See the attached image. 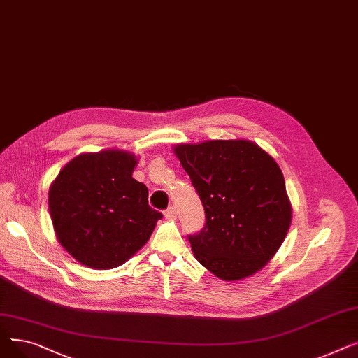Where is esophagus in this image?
<instances>
[{
	"instance_id": "esophagus-1",
	"label": "esophagus",
	"mask_w": 358,
	"mask_h": 358,
	"mask_svg": "<svg viewBox=\"0 0 358 358\" xmlns=\"http://www.w3.org/2000/svg\"><path fill=\"white\" fill-rule=\"evenodd\" d=\"M164 216L166 219H176L177 217V212L174 208H168L165 212H164Z\"/></svg>"
}]
</instances>
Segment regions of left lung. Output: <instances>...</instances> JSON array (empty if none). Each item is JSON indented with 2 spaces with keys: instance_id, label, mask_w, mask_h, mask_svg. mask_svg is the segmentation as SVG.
Returning a JSON list of instances; mask_svg holds the SVG:
<instances>
[{
  "instance_id": "1",
  "label": "left lung",
  "mask_w": 358,
  "mask_h": 358,
  "mask_svg": "<svg viewBox=\"0 0 358 358\" xmlns=\"http://www.w3.org/2000/svg\"><path fill=\"white\" fill-rule=\"evenodd\" d=\"M173 150L206 213V227L189 236L197 261L227 281L266 267L292 223L285 177L274 158L247 139L178 143Z\"/></svg>"
}]
</instances>
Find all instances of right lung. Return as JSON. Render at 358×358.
I'll list each match as a JSON object with an SVG mask.
<instances>
[{"mask_svg":"<svg viewBox=\"0 0 358 358\" xmlns=\"http://www.w3.org/2000/svg\"><path fill=\"white\" fill-rule=\"evenodd\" d=\"M135 154L120 149L72 158L49 189V213L61 245L83 266L116 268L152 235L162 215L131 174Z\"/></svg>","mask_w":358,"mask_h":358,"instance_id":"obj_1","label":"right lung"}]
</instances>
